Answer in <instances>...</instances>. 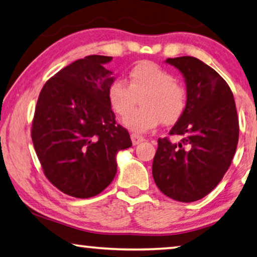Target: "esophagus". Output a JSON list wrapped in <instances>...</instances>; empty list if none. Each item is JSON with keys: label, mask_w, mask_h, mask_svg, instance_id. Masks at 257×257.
I'll list each match as a JSON object with an SVG mask.
<instances>
[{"label": "esophagus", "mask_w": 257, "mask_h": 257, "mask_svg": "<svg viewBox=\"0 0 257 257\" xmlns=\"http://www.w3.org/2000/svg\"><path fill=\"white\" fill-rule=\"evenodd\" d=\"M132 141H133V144L134 145H137L142 143V142H144L145 139L143 136L141 135H137V134H132Z\"/></svg>", "instance_id": "34e87169"}]
</instances>
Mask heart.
I'll return each instance as SVG.
<instances>
[{
	"label": "heart",
	"mask_w": 257,
	"mask_h": 257,
	"mask_svg": "<svg viewBox=\"0 0 257 257\" xmlns=\"http://www.w3.org/2000/svg\"><path fill=\"white\" fill-rule=\"evenodd\" d=\"M142 96V107L131 110ZM107 98L112 109L123 117L132 132L147 133L162 122L172 124L185 112L187 93L182 84L165 69L152 62H141L129 70L128 84L122 79L110 83Z\"/></svg>",
	"instance_id": "heart-1"
}]
</instances>
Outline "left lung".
Wrapping results in <instances>:
<instances>
[{
    "label": "left lung",
    "mask_w": 257,
    "mask_h": 257,
    "mask_svg": "<svg viewBox=\"0 0 257 257\" xmlns=\"http://www.w3.org/2000/svg\"><path fill=\"white\" fill-rule=\"evenodd\" d=\"M181 72L187 89L185 112L170 130L181 142L158 140L152 175L163 194L195 202L212 191L231 165L239 141V120L228 84L193 56L167 59Z\"/></svg>",
    "instance_id": "obj_1"
}]
</instances>
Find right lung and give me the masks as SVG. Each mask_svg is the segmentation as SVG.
<instances>
[{"label":"right lung","mask_w":257,"mask_h":257,"mask_svg":"<svg viewBox=\"0 0 257 257\" xmlns=\"http://www.w3.org/2000/svg\"><path fill=\"white\" fill-rule=\"evenodd\" d=\"M113 57L90 55L61 69L38 98L32 142L47 179L77 198L100 194L116 174V155L132 147L107 98Z\"/></svg>","instance_id":"1"}]
</instances>
